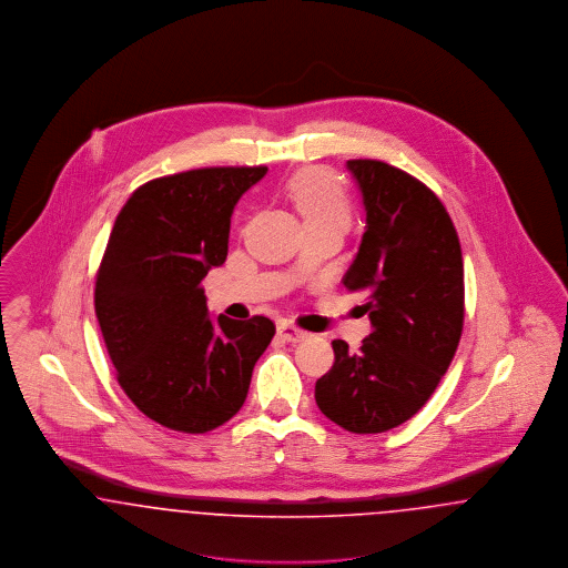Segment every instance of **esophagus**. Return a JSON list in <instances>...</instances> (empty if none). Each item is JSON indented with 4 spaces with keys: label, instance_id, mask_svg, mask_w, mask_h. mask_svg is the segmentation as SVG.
<instances>
[{
    "label": "esophagus",
    "instance_id": "1",
    "mask_svg": "<svg viewBox=\"0 0 568 568\" xmlns=\"http://www.w3.org/2000/svg\"><path fill=\"white\" fill-rule=\"evenodd\" d=\"M278 334H281L287 343H300V341L306 336L304 329H300V327L292 324H278Z\"/></svg>",
    "mask_w": 568,
    "mask_h": 568
}]
</instances>
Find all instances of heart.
I'll return each mask as SVG.
<instances>
[{
  "label": "heart",
  "mask_w": 568,
  "mask_h": 568,
  "mask_svg": "<svg viewBox=\"0 0 568 568\" xmlns=\"http://www.w3.org/2000/svg\"><path fill=\"white\" fill-rule=\"evenodd\" d=\"M290 195L306 227H349L352 200L341 179L325 168H304L292 176Z\"/></svg>",
  "instance_id": "heart-1"
}]
</instances>
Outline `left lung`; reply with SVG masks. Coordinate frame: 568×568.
<instances>
[{
  "label": "left lung",
  "instance_id": "1",
  "mask_svg": "<svg viewBox=\"0 0 568 568\" xmlns=\"http://www.w3.org/2000/svg\"><path fill=\"white\" fill-rule=\"evenodd\" d=\"M366 232L343 285L366 292L371 334L357 352L332 341L334 364L315 383L327 419L355 434L387 433L428 403L464 327L458 232L428 185L378 160H349Z\"/></svg>",
  "mask_w": 568,
  "mask_h": 568
}]
</instances>
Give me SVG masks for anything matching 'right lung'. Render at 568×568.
Listing matches in <instances>:
<instances>
[{"label": "right lung", "mask_w": 568, "mask_h": 568, "mask_svg": "<svg viewBox=\"0 0 568 568\" xmlns=\"http://www.w3.org/2000/svg\"><path fill=\"white\" fill-rule=\"evenodd\" d=\"M266 165H211L130 195L95 274V315L125 396L163 428L204 434L244 405L276 327L209 317L200 287L227 257L230 216Z\"/></svg>", "instance_id": "right-lung-1"}]
</instances>
